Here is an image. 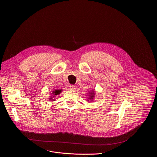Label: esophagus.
<instances>
[{
	"label": "esophagus",
	"instance_id": "esophagus-1",
	"mask_svg": "<svg viewBox=\"0 0 157 157\" xmlns=\"http://www.w3.org/2000/svg\"><path fill=\"white\" fill-rule=\"evenodd\" d=\"M69 88H70V89L72 90H75L76 89V87L75 86H74V85H70V86H69Z\"/></svg>",
	"mask_w": 157,
	"mask_h": 157
}]
</instances>
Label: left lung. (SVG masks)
Here are the masks:
<instances>
[{
  "label": "left lung",
  "mask_w": 157,
  "mask_h": 157,
  "mask_svg": "<svg viewBox=\"0 0 157 157\" xmlns=\"http://www.w3.org/2000/svg\"><path fill=\"white\" fill-rule=\"evenodd\" d=\"M90 92H88L87 94H88V96H87V101L88 102L89 101L92 102L94 99V98L95 97V89L94 90H91L90 91H89Z\"/></svg>",
  "instance_id": "1"
}]
</instances>
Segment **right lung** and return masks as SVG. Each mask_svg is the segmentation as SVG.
<instances>
[{
  "label": "right lung",
  "mask_w": 157,
  "mask_h": 157,
  "mask_svg": "<svg viewBox=\"0 0 157 157\" xmlns=\"http://www.w3.org/2000/svg\"><path fill=\"white\" fill-rule=\"evenodd\" d=\"M62 89H58V90H53V91L52 92V93H50V96H49V100L50 101H56V96L57 95H59L61 92H62Z\"/></svg>",
  "instance_id": "1"
}]
</instances>
